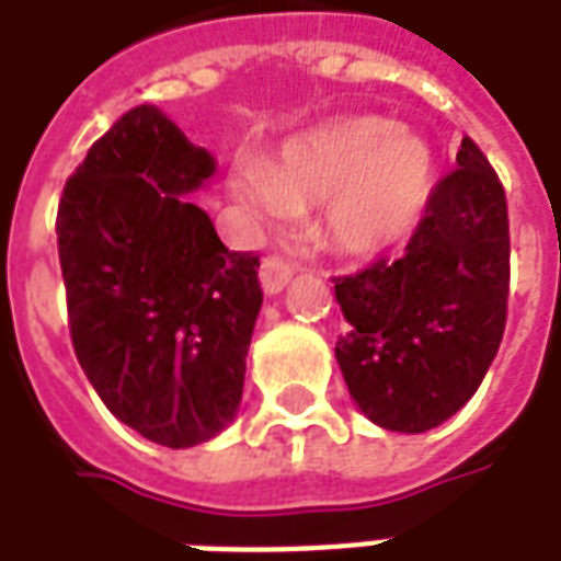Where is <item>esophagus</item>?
Masks as SVG:
<instances>
[{
  "instance_id": "34e87169",
  "label": "esophagus",
  "mask_w": 561,
  "mask_h": 561,
  "mask_svg": "<svg viewBox=\"0 0 561 561\" xmlns=\"http://www.w3.org/2000/svg\"><path fill=\"white\" fill-rule=\"evenodd\" d=\"M294 276V267L279 255H267L261 261V285H264V291L267 294H279L288 279Z\"/></svg>"
}]
</instances>
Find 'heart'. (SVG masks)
<instances>
[{
  "label": "heart",
  "instance_id": "heart-1",
  "mask_svg": "<svg viewBox=\"0 0 561 561\" xmlns=\"http://www.w3.org/2000/svg\"><path fill=\"white\" fill-rule=\"evenodd\" d=\"M433 188L430 149L381 116H352L285 144L267 168L240 164L233 192L257 219L321 204V233L345 255L402 243Z\"/></svg>",
  "mask_w": 561,
  "mask_h": 561
}]
</instances>
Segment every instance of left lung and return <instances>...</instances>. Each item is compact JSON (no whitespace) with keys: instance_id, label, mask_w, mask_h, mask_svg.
<instances>
[{"instance_id":"left-lung-1","label":"left lung","mask_w":561,"mask_h":561,"mask_svg":"<svg viewBox=\"0 0 561 561\" xmlns=\"http://www.w3.org/2000/svg\"><path fill=\"white\" fill-rule=\"evenodd\" d=\"M507 285L505 185L462 138L402 255L333 279L348 321L336 360L360 412L393 433H426L457 414L499 352Z\"/></svg>"}]
</instances>
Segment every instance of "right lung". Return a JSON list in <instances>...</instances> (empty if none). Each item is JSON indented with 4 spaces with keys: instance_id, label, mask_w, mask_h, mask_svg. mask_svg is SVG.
<instances>
[{
    "instance_id": "add662e5",
    "label": "right lung",
    "mask_w": 561,
    "mask_h": 561,
    "mask_svg": "<svg viewBox=\"0 0 561 561\" xmlns=\"http://www.w3.org/2000/svg\"><path fill=\"white\" fill-rule=\"evenodd\" d=\"M216 171L152 104L116 119L59 197L68 330L95 393L164 447L209 442L243 397L261 282L188 204Z\"/></svg>"
}]
</instances>
